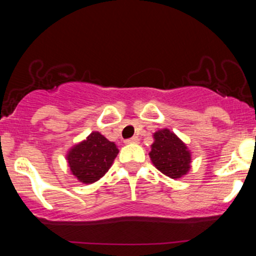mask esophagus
I'll return each instance as SVG.
<instances>
[{
  "mask_svg": "<svg viewBox=\"0 0 256 256\" xmlns=\"http://www.w3.org/2000/svg\"><path fill=\"white\" fill-rule=\"evenodd\" d=\"M138 140H140V138H138L137 136H134V137L130 138V140H126L125 143L126 144H130V143H138Z\"/></svg>",
  "mask_w": 256,
  "mask_h": 256,
  "instance_id": "esophagus-1",
  "label": "esophagus"
}]
</instances>
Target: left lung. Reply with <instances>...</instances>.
<instances>
[{"label": "left lung", "mask_w": 256, "mask_h": 256, "mask_svg": "<svg viewBox=\"0 0 256 256\" xmlns=\"http://www.w3.org/2000/svg\"><path fill=\"white\" fill-rule=\"evenodd\" d=\"M149 158L162 174L179 179L192 168V154L188 146L170 128H161L152 134Z\"/></svg>", "instance_id": "obj_1"}]
</instances>
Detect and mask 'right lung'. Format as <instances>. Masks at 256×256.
Instances as JSON below:
<instances>
[{"instance_id":"add662e5","label":"right lung","mask_w":256,"mask_h":256,"mask_svg":"<svg viewBox=\"0 0 256 256\" xmlns=\"http://www.w3.org/2000/svg\"><path fill=\"white\" fill-rule=\"evenodd\" d=\"M118 152L116 143L94 131L67 150L66 160L70 171L80 183L92 184L108 172Z\"/></svg>"}]
</instances>
